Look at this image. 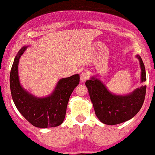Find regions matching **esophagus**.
<instances>
[{"instance_id": "esophagus-1", "label": "esophagus", "mask_w": 155, "mask_h": 155, "mask_svg": "<svg viewBox=\"0 0 155 155\" xmlns=\"http://www.w3.org/2000/svg\"><path fill=\"white\" fill-rule=\"evenodd\" d=\"M88 79V72H83L81 74V82H85L86 80Z\"/></svg>"}]
</instances>
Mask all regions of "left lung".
I'll return each instance as SVG.
<instances>
[{
	"label": "left lung",
	"mask_w": 155,
	"mask_h": 155,
	"mask_svg": "<svg viewBox=\"0 0 155 155\" xmlns=\"http://www.w3.org/2000/svg\"><path fill=\"white\" fill-rule=\"evenodd\" d=\"M141 69V82L147 81L145 67L137 55ZM95 114L101 122L115 125L128 121L140 110L145 99L147 86H141L127 95H116L107 90L100 80L91 77L86 82Z\"/></svg>",
	"instance_id": "1"
}]
</instances>
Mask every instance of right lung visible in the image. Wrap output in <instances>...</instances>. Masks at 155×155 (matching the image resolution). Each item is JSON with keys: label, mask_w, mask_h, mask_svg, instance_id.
Returning a JSON list of instances; mask_svg holds the SVG:
<instances>
[{"label": "right lung", "mask_w": 155, "mask_h": 155, "mask_svg": "<svg viewBox=\"0 0 155 155\" xmlns=\"http://www.w3.org/2000/svg\"><path fill=\"white\" fill-rule=\"evenodd\" d=\"M27 46L22 47L15 56L10 72V89L12 100L17 110L34 127L39 128L55 127L63 123L67 104L73 90L80 83V75L61 78L54 91L46 97H36L28 92L20 85L18 64Z\"/></svg>", "instance_id": "add662e5"}]
</instances>
